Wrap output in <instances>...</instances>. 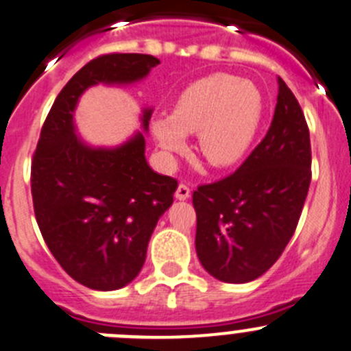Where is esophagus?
Returning <instances> with one entry per match:
<instances>
[{
	"mask_svg": "<svg viewBox=\"0 0 351 351\" xmlns=\"http://www.w3.org/2000/svg\"><path fill=\"white\" fill-rule=\"evenodd\" d=\"M189 195H191V191L186 184H179L178 189H176V198L178 199H188Z\"/></svg>",
	"mask_w": 351,
	"mask_h": 351,
	"instance_id": "34e87169",
	"label": "esophagus"
}]
</instances>
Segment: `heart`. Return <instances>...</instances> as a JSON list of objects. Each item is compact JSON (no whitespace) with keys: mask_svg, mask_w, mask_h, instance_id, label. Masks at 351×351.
<instances>
[{"mask_svg":"<svg viewBox=\"0 0 351 351\" xmlns=\"http://www.w3.org/2000/svg\"><path fill=\"white\" fill-rule=\"evenodd\" d=\"M262 119V95L255 84L229 73H213L189 84L170 115L152 120V132L167 160L186 149V134L208 165L238 162L252 145Z\"/></svg>","mask_w":351,"mask_h":351,"instance_id":"obj_1","label":"heart"}]
</instances>
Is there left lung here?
I'll return each mask as SVG.
<instances>
[{
    "label": "left lung",
    "mask_w": 351,
    "mask_h": 351,
    "mask_svg": "<svg viewBox=\"0 0 351 351\" xmlns=\"http://www.w3.org/2000/svg\"><path fill=\"white\" fill-rule=\"evenodd\" d=\"M278 105L265 138L232 176L193 193L196 255L222 282L265 274L285 252L308 193L310 132L300 103L278 77Z\"/></svg>",
    "instance_id": "1"
}]
</instances>
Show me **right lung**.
<instances>
[{
	"label": "right lung",
	"mask_w": 351,
	"mask_h": 351,
	"mask_svg": "<svg viewBox=\"0 0 351 351\" xmlns=\"http://www.w3.org/2000/svg\"><path fill=\"white\" fill-rule=\"evenodd\" d=\"M158 63L139 53L91 60L56 96L32 160V202L43 238L70 278L96 291L134 281L178 181L146 162L152 106L141 110L143 131L112 148L93 146L77 136L73 113L93 86L136 84Z\"/></svg>",
	"instance_id": "add662e5"
}]
</instances>
